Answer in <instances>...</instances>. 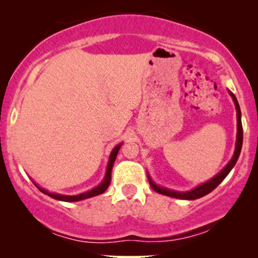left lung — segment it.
<instances>
[{"label":"left lung","instance_id":"left-lung-1","mask_svg":"<svg viewBox=\"0 0 258 258\" xmlns=\"http://www.w3.org/2000/svg\"><path fill=\"white\" fill-rule=\"evenodd\" d=\"M229 93H230V96H232L234 103H235L236 120H238V135H236L235 152H234V155H233L232 160H230V161L228 162L227 166L224 167L223 170H222L221 172L217 174V176H215L211 180H209V182H206V183H204V184L197 186V188L193 189V190L185 191V193H179V191H173V190H168V189L161 188V186H158L156 184H154V182H152V179L149 178L150 185H152V188L156 191V193L167 195V197L177 198V199L195 200V199H199V198H201V197H204V195L211 193V191L214 190L216 186L220 184L222 180H223L228 176V173L230 172V170H232V168L234 167V165H235L236 161H238V158H239V155H240L241 146H242V125H241L240 106H239V104H238V100H236L235 96H234L232 92H229Z\"/></svg>","mask_w":258,"mask_h":258}]
</instances>
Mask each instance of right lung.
I'll return each mask as SVG.
<instances>
[{
    "mask_svg": "<svg viewBox=\"0 0 258 258\" xmlns=\"http://www.w3.org/2000/svg\"><path fill=\"white\" fill-rule=\"evenodd\" d=\"M121 144L120 146L115 147L114 149H112L111 152V155H110V159H109V162H108V170H106V173H105V178L103 180V183L98 186H96V188H93L92 190L90 191H86V193H82V194H79V195H70V197H68V195H59V194H53V193H49V191L44 190V189H41V188H37L40 189L41 191H42L43 194H47L48 197L53 198V199H57V200H60V201H68V203H73V201H79V200H82V199H87V198H92V197H96V195H99L102 193H104V191L108 189L109 184H110V180H111V170H112V165H114L115 162V159H116V155L117 153H119V149H120Z\"/></svg>",
    "mask_w": 258,
    "mask_h": 258,
    "instance_id": "right-lung-1",
    "label": "right lung"
}]
</instances>
